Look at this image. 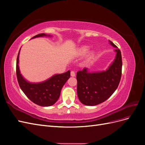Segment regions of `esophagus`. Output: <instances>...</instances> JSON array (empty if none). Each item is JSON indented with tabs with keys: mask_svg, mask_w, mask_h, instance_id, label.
I'll return each mask as SVG.
<instances>
[{
	"mask_svg": "<svg viewBox=\"0 0 145 145\" xmlns=\"http://www.w3.org/2000/svg\"><path fill=\"white\" fill-rule=\"evenodd\" d=\"M75 76H76L75 72H74L73 71H72L71 72V76H72V77H75Z\"/></svg>",
	"mask_w": 145,
	"mask_h": 145,
	"instance_id": "obj_1",
	"label": "esophagus"
}]
</instances>
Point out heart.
Masks as SVG:
<instances>
[{
    "label": "heart",
    "mask_w": 145,
    "mask_h": 145,
    "mask_svg": "<svg viewBox=\"0 0 145 145\" xmlns=\"http://www.w3.org/2000/svg\"><path fill=\"white\" fill-rule=\"evenodd\" d=\"M89 50V46H86V45H83L78 48H77V50H76V54L78 56H85L88 52ZM94 54V52L93 51H90L88 54V58L91 59L93 57Z\"/></svg>",
    "instance_id": "b5f03b06"
}]
</instances>
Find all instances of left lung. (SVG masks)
<instances>
[{"label": "left lung", "mask_w": 145, "mask_h": 145, "mask_svg": "<svg viewBox=\"0 0 145 145\" xmlns=\"http://www.w3.org/2000/svg\"><path fill=\"white\" fill-rule=\"evenodd\" d=\"M116 48V58L106 71L89 72L87 68L77 72L78 98L83 105L95 106L105 100L114 93L119 85L121 76L122 59L121 51Z\"/></svg>", "instance_id": "left-lung-1"}]
</instances>
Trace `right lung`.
<instances>
[{
	"mask_svg": "<svg viewBox=\"0 0 145 145\" xmlns=\"http://www.w3.org/2000/svg\"><path fill=\"white\" fill-rule=\"evenodd\" d=\"M44 36L49 37L50 35L42 33L32 39ZM19 52L20 50L16 61V75L21 89L30 100L39 106H50L54 105L60 97L62 87L70 77V71L55 74L49 79L40 83H30L20 74L19 67Z\"/></svg>",
	"mask_w": 145,
	"mask_h": 145,
	"instance_id": "add662e5",
	"label": "right lung"
}]
</instances>
